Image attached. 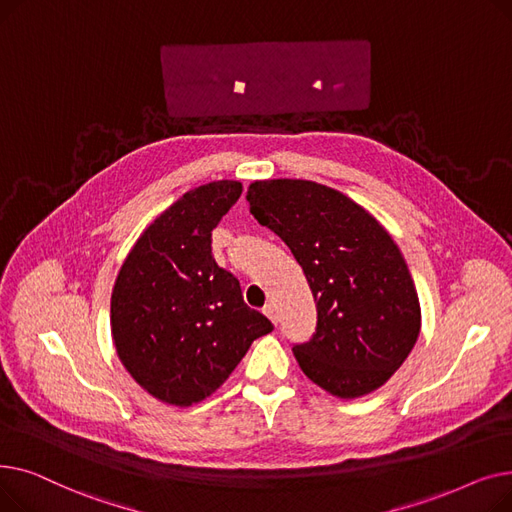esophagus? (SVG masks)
<instances>
[{
	"mask_svg": "<svg viewBox=\"0 0 512 512\" xmlns=\"http://www.w3.org/2000/svg\"><path fill=\"white\" fill-rule=\"evenodd\" d=\"M263 313H265L267 319L272 321V324H276V321H278V311H276V307H274L272 303H267V305L263 307Z\"/></svg>",
	"mask_w": 512,
	"mask_h": 512,
	"instance_id": "obj_1",
	"label": "esophagus"
}]
</instances>
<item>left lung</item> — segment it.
Instances as JSON below:
<instances>
[{"label": "left lung", "mask_w": 512, "mask_h": 512, "mask_svg": "<svg viewBox=\"0 0 512 512\" xmlns=\"http://www.w3.org/2000/svg\"><path fill=\"white\" fill-rule=\"evenodd\" d=\"M255 220L299 261L317 330L294 357L307 378L344 400L382 388L419 338L417 288L386 228L336 188L301 178L253 180Z\"/></svg>", "instance_id": "left-lung-1"}]
</instances>
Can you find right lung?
I'll use <instances>...</instances> for the list:
<instances>
[{
  "label": "right lung",
  "mask_w": 512,
  "mask_h": 512,
  "mask_svg": "<svg viewBox=\"0 0 512 512\" xmlns=\"http://www.w3.org/2000/svg\"><path fill=\"white\" fill-rule=\"evenodd\" d=\"M240 193L238 180L184 193L143 230L118 272L110 311L118 359L164 405L184 409L211 396L274 328L211 255V232Z\"/></svg>",
  "instance_id": "1"
}]
</instances>
